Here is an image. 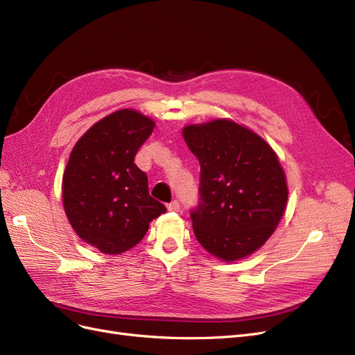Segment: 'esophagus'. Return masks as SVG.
<instances>
[{
    "label": "esophagus",
    "mask_w": 355,
    "mask_h": 355,
    "mask_svg": "<svg viewBox=\"0 0 355 355\" xmlns=\"http://www.w3.org/2000/svg\"><path fill=\"white\" fill-rule=\"evenodd\" d=\"M168 210H170V211H179V210H180V204H179V201H176V200L171 201V202L168 204Z\"/></svg>",
    "instance_id": "obj_1"
}]
</instances>
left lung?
I'll use <instances>...</instances> for the list:
<instances>
[{
	"instance_id": "8db88e82",
	"label": "left lung",
	"mask_w": 355,
	"mask_h": 355,
	"mask_svg": "<svg viewBox=\"0 0 355 355\" xmlns=\"http://www.w3.org/2000/svg\"><path fill=\"white\" fill-rule=\"evenodd\" d=\"M200 161V202L191 210L198 243L225 262L243 259L271 237L287 204L284 170L261 136L231 120L184 128Z\"/></svg>"
}]
</instances>
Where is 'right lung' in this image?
Segmentation results:
<instances>
[{
	"label": "right lung",
	"instance_id": "add662e5",
	"mask_svg": "<svg viewBox=\"0 0 355 355\" xmlns=\"http://www.w3.org/2000/svg\"><path fill=\"white\" fill-rule=\"evenodd\" d=\"M155 123L120 110L102 118L75 144L62 180V200L78 237L102 253L120 254L144 239L149 222L166 211L149 196L148 178L135 164Z\"/></svg>",
	"mask_w": 355,
	"mask_h": 355
}]
</instances>
